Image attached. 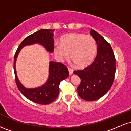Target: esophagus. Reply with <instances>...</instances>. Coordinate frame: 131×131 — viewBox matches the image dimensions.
<instances>
[{
  "mask_svg": "<svg viewBox=\"0 0 131 131\" xmlns=\"http://www.w3.org/2000/svg\"><path fill=\"white\" fill-rule=\"evenodd\" d=\"M68 70L69 74H70V75H71L72 74H73V71H74V70H73V69L71 68H70V67H68Z\"/></svg>",
  "mask_w": 131,
  "mask_h": 131,
  "instance_id": "obj_1",
  "label": "esophagus"
}]
</instances>
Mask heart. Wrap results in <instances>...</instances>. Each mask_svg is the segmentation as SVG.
<instances>
[{
  "label": "heart",
  "instance_id": "heart-1",
  "mask_svg": "<svg viewBox=\"0 0 131 131\" xmlns=\"http://www.w3.org/2000/svg\"><path fill=\"white\" fill-rule=\"evenodd\" d=\"M55 56L60 60L70 58L78 67L90 64L97 53V43L92 36L83 34H70L64 36L60 43L54 46Z\"/></svg>",
  "mask_w": 131,
  "mask_h": 131
}]
</instances>
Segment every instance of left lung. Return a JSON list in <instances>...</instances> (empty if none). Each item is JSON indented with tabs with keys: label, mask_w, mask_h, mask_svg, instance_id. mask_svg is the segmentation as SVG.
<instances>
[{
	"label": "left lung",
	"mask_w": 131,
	"mask_h": 131,
	"mask_svg": "<svg viewBox=\"0 0 131 131\" xmlns=\"http://www.w3.org/2000/svg\"><path fill=\"white\" fill-rule=\"evenodd\" d=\"M91 34L97 44V55L93 62L82 70H75L81 78L78 87L79 97L94 101L107 93L113 83L116 73V58L110 44L94 29Z\"/></svg>",
	"instance_id": "1"
}]
</instances>
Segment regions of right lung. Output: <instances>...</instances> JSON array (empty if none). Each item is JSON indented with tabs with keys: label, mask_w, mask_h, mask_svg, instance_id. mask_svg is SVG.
Listing matches in <instances>:
<instances>
[{
	"label": "right lung",
	"mask_w": 131,
	"mask_h": 131,
	"mask_svg": "<svg viewBox=\"0 0 131 131\" xmlns=\"http://www.w3.org/2000/svg\"><path fill=\"white\" fill-rule=\"evenodd\" d=\"M54 30L40 29L26 37L21 42L16 50L13 60V70L16 84L19 91L25 97L33 102L41 105H47L53 102L59 94V85L63 79L69 75L67 66L62 63L50 62L49 78L42 86L34 89H27L22 85L18 79L16 74L15 62L16 57L22 47L27 45L38 43L42 45L46 50L53 52L54 50V40L53 38Z\"/></svg>",
	"instance_id": "add662e5"
}]
</instances>
